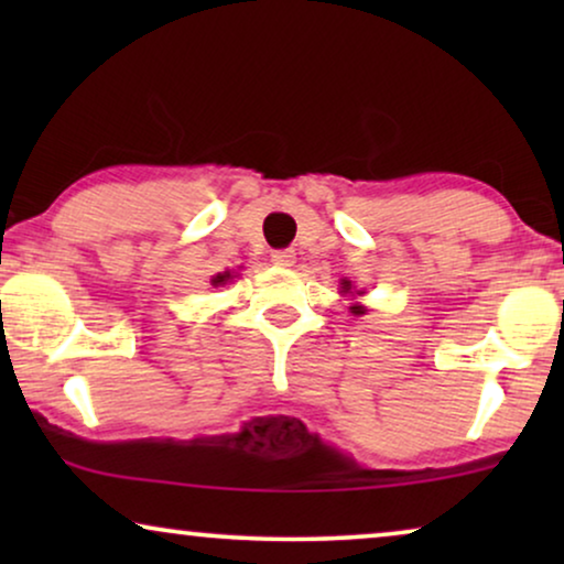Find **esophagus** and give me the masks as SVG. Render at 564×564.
Instances as JSON below:
<instances>
[{
  "label": "esophagus",
  "instance_id": "obj_1",
  "mask_svg": "<svg viewBox=\"0 0 564 564\" xmlns=\"http://www.w3.org/2000/svg\"><path fill=\"white\" fill-rule=\"evenodd\" d=\"M272 261H274L276 267H292V264H295V251H292V249L274 251L272 253Z\"/></svg>",
  "mask_w": 564,
  "mask_h": 564
}]
</instances>
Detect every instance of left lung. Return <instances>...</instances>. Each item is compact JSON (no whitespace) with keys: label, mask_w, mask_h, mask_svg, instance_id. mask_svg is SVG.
Masks as SVG:
<instances>
[{"label":"left lung","mask_w":564,"mask_h":564,"mask_svg":"<svg viewBox=\"0 0 564 564\" xmlns=\"http://www.w3.org/2000/svg\"><path fill=\"white\" fill-rule=\"evenodd\" d=\"M341 292H344V295H349V292H351V282L349 280L341 282ZM357 295H361V292H357ZM351 313L354 315H365V305H351Z\"/></svg>","instance_id":"1"}]
</instances>
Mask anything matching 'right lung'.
I'll return each mask as SVG.
<instances>
[{"instance_id": "1", "label": "right lung", "mask_w": 564, "mask_h": 564, "mask_svg": "<svg viewBox=\"0 0 564 564\" xmlns=\"http://www.w3.org/2000/svg\"><path fill=\"white\" fill-rule=\"evenodd\" d=\"M228 280H234V274H230V272H220V274L213 276V284H215V288H218V284H226Z\"/></svg>"}]
</instances>
